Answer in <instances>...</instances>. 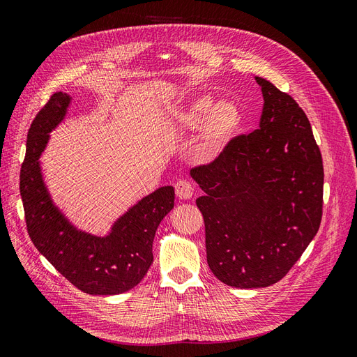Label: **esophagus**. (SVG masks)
Wrapping results in <instances>:
<instances>
[{
	"mask_svg": "<svg viewBox=\"0 0 357 357\" xmlns=\"http://www.w3.org/2000/svg\"><path fill=\"white\" fill-rule=\"evenodd\" d=\"M174 188H176V195L180 199H190L193 197V185L189 180H178Z\"/></svg>",
	"mask_w": 357,
	"mask_h": 357,
	"instance_id": "34e87169",
	"label": "esophagus"
}]
</instances>
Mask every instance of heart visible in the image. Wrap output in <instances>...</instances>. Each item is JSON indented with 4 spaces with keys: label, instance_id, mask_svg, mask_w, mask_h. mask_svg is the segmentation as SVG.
Wrapping results in <instances>:
<instances>
[{
    "label": "heart",
    "instance_id": "b5f03b06",
    "mask_svg": "<svg viewBox=\"0 0 357 357\" xmlns=\"http://www.w3.org/2000/svg\"><path fill=\"white\" fill-rule=\"evenodd\" d=\"M243 112L240 105L231 100L214 102L211 95H199L192 98L177 119V126L186 131L199 129L193 144V156L202 164L219 159L243 126Z\"/></svg>",
    "mask_w": 357,
    "mask_h": 357
}]
</instances>
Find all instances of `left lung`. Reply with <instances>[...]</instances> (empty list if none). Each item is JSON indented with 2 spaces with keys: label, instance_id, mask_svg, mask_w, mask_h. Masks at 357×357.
<instances>
[{
  "label": "left lung",
  "instance_id": "1",
  "mask_svg": "<svg viewBox=\"0 0 357 357\" xmlns=\"http://www.w3.org/2000/svg\"><path fill=\"white\" fill-rule=\"evenodd\" d=\"M256 82L264 95L259 129L190 169L204 190L197 205L208 266L238 289L280 282L314 238L323 213L325 174L308 117L289 93Z\"/></svg>",
  "mask_w": 357,
  "mask_h": 357
}]
</instances>
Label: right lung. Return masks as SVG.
Returning <instances> with one entry per match:
<instances>
[{"label": "right lung", "mask_w": 357, "mask_h": 357, "mask_svg": "<svg viewBox=\"0 0 357 357\" xmlns=\"http://www.w3.org/2000/svg\"><path fill=\"white\" fill-rule=\"evenodd\" d=\"M56 92L31 123L20 169V197L31 241L71 284L89 295H119L135 287L153 262L152 245L160 220L174 207V188L164 186L129 208L107 236L77 231L55 205L41 177L38 158L49 132L70 105Z\"/></svg>", "instance_id": "right-lung-1"}]
</instances>
